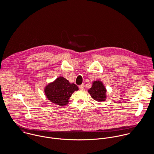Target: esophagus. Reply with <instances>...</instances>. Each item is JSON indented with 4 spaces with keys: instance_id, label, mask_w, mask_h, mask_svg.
<instances>
[{
    "instance_id": "1",
    "label": "esophagus",
    "mask_w": 154,
    "mask_h": 154,
    "mask_svg": "<svg viewBox=\"0 0 154 154\" xmlns=\"http://www.w3.org/2000/svg\"><path fill=\"white\" fill-rule=\"evenodd\" d=\"M79 89H81V90H83L84 89V84H82V85H81L80 86H79Z\"/></svg>"
}]
</instances>
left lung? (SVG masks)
Here are the masks:
<instances>
[{"label":"left lung","instance_id":"8db88e82","mask_svg":"<svg viewBox=\"0 0 154 154\" xmlns=\"http://www.w3.org/2000/svg\"><path fill=\"white\" fill-rule=\"evenodd\" d=\"M88 91L91 97L97 101L102 102L106 100L107 90L100 81H94L92 87Z\"/></svg>","mask_w":154,"mask_h":154}]
</instances>
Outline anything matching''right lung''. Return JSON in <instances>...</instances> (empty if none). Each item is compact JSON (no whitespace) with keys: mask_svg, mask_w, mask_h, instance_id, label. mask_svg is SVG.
Returning a JSON list of instances; mask_svg holds the SVG:
<instances>
[{"mask_svg":"<svg viewBox=\"0 0 154 154\" xmlns=\"http://www.w3.org/2000/svg\"><path fill=\"white\" fill-rule=\"evenodd\" d=\"M79 89L75 84H70L63 77H59L44 88V93L48 100L60 106H66L72 94Z\"/></svg>","mask_w":154,"mask_h":154,"instance_id":"obj_1","label":"right lung"}]
</instances>
